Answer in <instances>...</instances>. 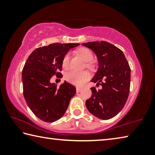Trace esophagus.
<instances>
[{
	"mask_svg": "<svg viewBox=\"0 0 155 155\" xmlns=\"http://www.w3.org/2000/svg\"><path fill=\"white\" fill-rule=\"evenodd\" d=\"M82 90H83V88L77 87V92H80V91H82Z\"/></svg>",
	"mask_w": 155,
	"mask_h": 155,
	"instance_id": "34e87169",
	"label": "esophagus"
}]
</instances>
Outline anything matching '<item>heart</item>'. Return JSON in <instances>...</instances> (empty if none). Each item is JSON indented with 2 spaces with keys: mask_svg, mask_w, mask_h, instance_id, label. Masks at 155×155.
I'll list each match as a JSON object with an SVG mask.
<instances>
[{
  "mask_svg": "<svg viewBox=\"0 0 155 155\" xmlns=\"http://www.w3.org/2000/svg\"><path fill=\"white\" fill-rule=\"evenodd\" d=\"M77 53L81 58L83 59L84 61L86 62L85 67L88 68L89 70H93L95 69V65L93 62L91 61L93 59V53L90 49L86 48H81L78 49L77 51ZM69 61H70V54H65L64 58L62 59V66L64 69H67L69 65ZM90 76L88 73L86 71L82 72H74L70 71L67 72L65 74V79L68 82H69L72 84H74L75 85L81 86L83 84L86 82Z\"/></svg>",
  "mask_w": 155,
  "mask_h": 155,
  "instance_id": "heart-1",
  "label": "heart"
}]
</instances>
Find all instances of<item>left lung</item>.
<instances>
[{
  "label": "left lung",
  "mask_w": 155,
  "mask_h": 155,
  "mask_svg": "<svg viewBox=\"0 0 155 155\" xmlns=\"http://www.w3.org/2000/svg\"><path fill=\"white\" fill-rule=\"evenodd\" d=\"M94 52L98 69L91 82L102 86L101 90L91 87L92 95L85 105L91 114L99 119L109 120L123 109L128 97L130 68L123 52L107 41L83 43Z\"/></svg>",
  "instance_id": "left-lung-1"
}]
</instances>
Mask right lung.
<instances>
[{"instance_id": "add662e5", "label": "right lung", "mask_w": 155, "mask_h": 155, "mask_svg": "<svg viewBox=\"0 0 155 155\" xmlns=\"http://www.w3.org/2000/svg\"><path fill=\"white\" fill-rule=\"evenodd\" d=\"M78 44H51L36 48L22 70L23 95L32 112L39 119L53 122L61 118L76 94V87L64 81L57 87L51 83L52 76L61 78L62 59Z\"/></svg>"}]
</instances>
